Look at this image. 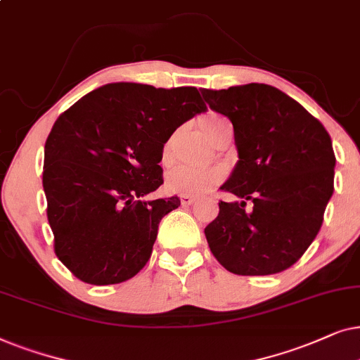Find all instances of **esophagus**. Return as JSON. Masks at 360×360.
<instances>
[{
	"label": "esophagus",
	"instance_id": "34e87169",
	"mask_svg": "<svg viewBox=\"0 0 360 360\" xmlns=\"http://www.w3.org/2000/svg\"><path fill=\"white\" fill-rule=\"evenodd\" d=\"M195 202V198L193 195H181V204L183 205H193Z\"/></svg>",
	"mask_w": 360,
	"mask_h": 360
}]
</instances>
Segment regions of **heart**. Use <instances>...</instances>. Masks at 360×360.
<instances>
[{"label":"heart","instance_id":"1","mask_svg":"<svg viewBox=\"0 0 360 360\" xmlns=\"http://www.w3.org/2000/svg\"><path fill=\"white\" fill-rule=\"evenodd\" d=\"M224 118L219 115L210 113L207 117L200 118V128L205 133V136L210 138L219 123H222ZM172 158V136L162 145L161 161L167 165ZM225 172L222 167L217 166H191L179 165L174 166L166 174V188L174 194L183 195H199L209 193L210 189L219 186L224 181Z\"/></svg>","mask_w":360,"mask_h":360}]
</instances>
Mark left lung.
<instances>
[{"mask_svg":"<svg viewBox=\"0 0 360 360\" xmlns=\"http://www.w3.org/2000/svg\"><path fill=\"white\" fill-rule=\"evenodd\" d=\"M209 107L233 124L238 162L205 227L212 255L242 276L280 273L308 250L334 191L329 133L308 110L271 85L202 89Z\"/></svg>","mask_w":360,"mask_h":360,"instance_id":"left-lung-1","label":"left lung"}]
</instances>
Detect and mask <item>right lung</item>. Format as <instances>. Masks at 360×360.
I'll return each mask as SVG.
<instances>
[{
    "mask_svg": "<svg viewBox=\"0 0 360 360\" xmlns=\"http://www.w3.org/2000/svg\"><path fill=\"white\" fill-rule=\"evenodd\" d=\"M205 110L195 87L118 82L56 120L42 186L54 252L74 276L117 285L146 265L161 219L181 205L177 195L145 200L162 184V145Z\"/></svg>",
    "mask_w": 360,
    "mask_h": 360,
    "instance_id": "right-lung-1",
    "label": "right lung"
}]
</instances>
